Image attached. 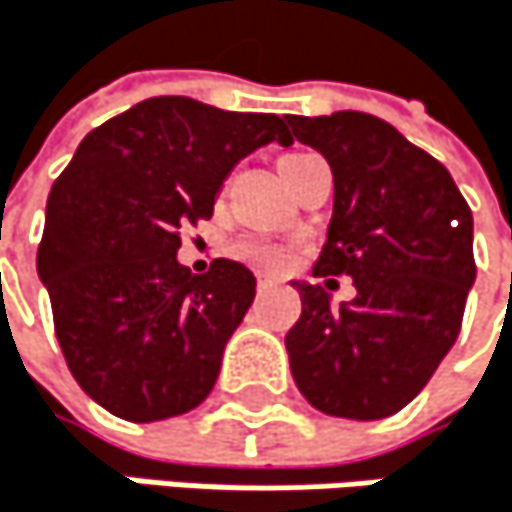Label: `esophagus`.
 I'll return each mask as SVG.
<instances>
[{"label":"esophagus","instance_id":"esophagus-1","mask_svg":"<svg viewBox=\"0 0 512 512\" xmlns=\"http://www.w3.org/2000/svg\"><path fill=\"white\" fill-rule=\"evenodd\" d=\"M276 282H279L276 276H264V273L258 276V288H261V291H267V288H273Z\"/></svg>","mask_w":512,"mask_h":512}]
</instances>
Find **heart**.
Returning a JSON list of instances; mask_svg holds the SVG:
<instances>
[{"label": "heart", "mask_w": 512, "mask_h": 512, "mask_svg": "<svg viewBox=\"0 0 512 512\" xmlns=\"http://www.w3.org/2000/svg\"><path fill=\"white\" fill-rule=\"evenodd\" d=\"M288 157H294V154H288ZM239 254L245 261L258 264V267H270V270H279L288 264V251L282 245H270V242H242Z\"/></svg>", "instance_id": "1"}]
</instances>
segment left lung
Returning a JSON list of instances; mask_svg holds the SVG:
<instances>
[{"instance_id": "obj_1", "label": "left lung", "mask_w": 512, "mask_h": 512, "mask_svg": "<svg viewBox=\"0 0 512 512\" xmlns=\"http://www.w3.org/2000/svg\"><path fill=\"white\" fill-rule=\"evenodd\" d=\"M334 172V215L312 276H349L340 309L291 282L303 312L285 346L300 394L327 416H394L452 349L477 279L473 215L449 169L364 112L285 115Z\"/></svg>"}]
</instances>
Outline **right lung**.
<instances>
[{
    "mask_svg": "<svg viewBox=\"0 0 512 512\" xmlns=\"http://www.w3.org/2000/svg\"><path fill=\"white\" fill-rule=\"evenodd\" d=\"M270 142H294L279 115L154 96L90 130L54 181L35 267L75 382L112 416L160 422L209 397L254 276L227 258L194 276L175 254Z\"/></svg>",
    "mask_w": 512,
    "mask_h": 512,
    "instance_id": "right-lung-1",
    "label": "right lung"
}]
</instances>
